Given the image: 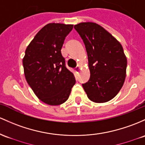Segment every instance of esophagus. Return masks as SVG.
Instances as JSON below:
<instances>
[{"instance_id":"obj_1","label":"esophagus","mask_w":145,"mask_h":145,"mask_svg":"<svg viewBox=\"0 0 145 145\" xmlns=\"http://www.w3.org/2000/svg\"><path fill=\"white\" fill-rule=\"evenodd\" d=\"M79 70H80V66H79V65H77V66H76V67L75 68L76 72V73H78Z\"/></svg>"}]
</instances>
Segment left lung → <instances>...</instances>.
<instances>
[{"mask_svg": "<svg viewBox=\"0 0 145 145\" xmlns=\"http://www.w3.org/2000/svg\"><path fill=\"white\" fill-rule=\"evenodd\" d=\"M85 45L90 78L82 84L87 97L97 103L114 98L121 89L127 61L121 44L103 27L94 23L74 25Z\"/></svg>", "mask_w": 145, "mask_h": 145, "instance_id": "obj_1", "label": "left lung"}]
</instances>
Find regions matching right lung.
I'll return each instance as SVG.
<instances>
[{
	"label": "right lung",
	"mask_w": 145,
	"mask_h": 145,
	"mask_svg": "<svg viewBox=\"0 0 145 145\" xmlns=\"http://www.w3.org/2000/svg\"><path fill=\"white\" fill-rule=\"evenodd\" d=\"M73 25L49 23L37 33L23 60L25 78L36 96L49 105H59L69 98L76 80L67 69L61 49Z\"/></svg>",
	"instance_id": "add662e5"
}]
</instances>
